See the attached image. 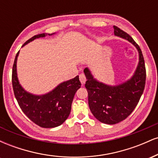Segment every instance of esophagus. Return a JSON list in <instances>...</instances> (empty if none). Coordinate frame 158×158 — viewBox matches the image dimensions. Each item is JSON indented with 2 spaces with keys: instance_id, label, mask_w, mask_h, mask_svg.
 Here are the masks:
<instances>
[{
  "instance_id": "esophagus-1",
  "label": "esophagus",
  "mask_w": 158,
  "mask_h": 158,
  "mask_svg": "<svg viewBox=\"0 0 158 158\" xmlns=\"http://www.w3.org/2000/svg\"><path fill=\"white\" fill-rule=\"evenodd\" d=\"M79 80H80L81 85H84L85 83V81H86V77H85V74L81 73L79 75Z\"/></svg>"
}]
</instances>
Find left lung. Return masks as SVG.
Returning a JSON list of instances; mask_svg holds the SVG:
<instances>
[{
  "label": "left lung",
  "mask_w": 158,
  "mask_h": 158,
  "mask_svg": "<svg viewBox=\"0 0 158 158\" xmlns=\"http://www.w3.org/2000/svg\"><path fill=\"white\" fill-rule=\"evenodd\" d=\"M114 35L127 40L137 48L139 62L133 76L117 85L105 84L97 80L88 68L84 70L91 113L101 123L114 125L126 119L138 104L146 84V68L140 48L134 39L119 27L114 26Z\"/></svg>",
  "instance_id": "8db88e82"
}]
</instances>
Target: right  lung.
<instances>
[{
	"instance_id": "1",
	"label": "right lung",
	"mask_w": 158,
	"mask_h": 158,
	"mask_svg": "<svg viewBox=\"0 0 158 158\" xmlns=\"http://www.w3.org/2000/svg\"><path fill=\"white\" fill-rule=\"evenodd\" d=\"M55 33H41L34 35L27 41L23 46L36 39L52 35ZM16 54L12 68V82L14 94L20 108L30 120L42 128H54L62 124L68 119L71 110V105L76 92L81 87L79 76L63 81L53 90L42 95H35L23 89L17 75Z\"/></svg>"
}]
</instances>
